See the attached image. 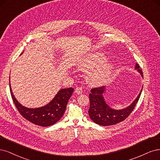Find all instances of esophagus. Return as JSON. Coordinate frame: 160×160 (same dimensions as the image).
Returning a JSON list of instances; mask_svg holds the SVG:
<instances>
[{
  "mask_svg": "<svg viewBox=\"0 0 160 160\" xmlns=\"http://www.w3.org/2000/svg\"><path fill=\"white\" fill-rule=\"evenodd\" d=\"M82 92H83V91H82V88H79V87H78V88H76V90H75V93L76 94H81Z\"/></svg>",
  "mask_w": 160,
  "mask_h": 160,
  "instance_id": "esophagus-1",
  "label": "esophagus"
}]
</instances>
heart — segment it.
<instances>
[{
  "instance_id": "1",
  "label": "heart",
  "mask_w": 160,
  "mask_h": 160,
  "mask_svg": "<svg viewBox=\"0 0 160 160\" xmlns=\"http://www.w3.org/2000/svg\"><path fill=\"white\" fill-rule=\"evenodd\" d=\"M106 56L100 52H91L83 56L78 62V68L87 72L86 80L94 86L106 84L115 70V65L106 61Z\"/></svg>"
}]
</instances>
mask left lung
I'll return each mask as SVG.
<instances>
[{
	"label": "left lung",
	"instance_id": "1",
	"mask_svg": "<svg viewBox=\"0 0 160 160\" xmlns=\"http://www.w3.org/2000/svg\"><path fill=\"white\" fill-rule=\"evenodd\" d=\"M135 70L143 78L142 70L137 63L135 65ZM142 88L140 94L130 106L120 110H116L111 108L105 101L104 95L106 93V87L103 86L92 89L89 95L90 105L88 114L90 119L97 124L103 126L114 125L123 121L134 109L136 103L140 97Z\"/></svg>",
	"mask_w": 160,
	"mask_h": 160
}]
</instances>
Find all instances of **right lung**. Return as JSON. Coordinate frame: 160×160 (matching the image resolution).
I'll return each instance as SVG.
<instances>
[{"label":"right lung","instance_id":"right-lung-1","mask_svg":"<svg viewBox=\"0 0 160 160\" xmlns=\"http://www.w3.org/2000/svg\"><path fill=\"white\" fill-rule=\"evenodd\" d=\"M9 82L12 98L20 114L32 123L43 127L52 126L61 119L64 114L70 98L74 92L72 88L60 89L54 98L46 105L39 108H30L22 106L17 100L12 91L11 81Z\"/></svg>","mask_w":160,"mask_h":160}]
</instances>
